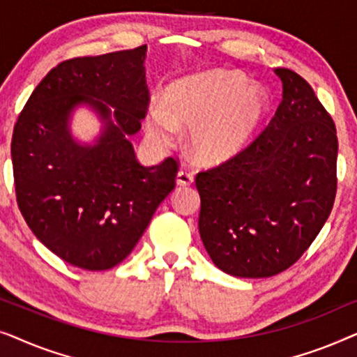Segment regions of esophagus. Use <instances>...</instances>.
<instances>
[{
  "label": "esophagus",
  "mask_w": 357,
  "mask_h": 357,
  "mask_svg": "<svg viewBox=\"0 0 357 357\" xmlns=\"http://www.w3.org/2000/svg\"><path fill=\"white\" fill-rule=\"evenodd\" d=\"M193 183V175L187 172V170H180L177 174V185L180 187H190Z\"/></svg>",
  "instance_id": "obj_1"
}]
</instances>
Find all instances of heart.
<instances>
[{"mask_svg":"<svg viewBox=\"0 0 357 357\" xmlns=\"http://www.w3.org/2000/svg\"><path fill=\"white\" fill-rule=\"evenodd\" d=\"M268 112L270 96L261 84L237 71L213 70L170 86L162 104L149 105L146 130L159 144L174 143L177 130H188L195 158L221 164L250 146Z\"/></svg>","mask_w":357,"mask_h":357,"instance_id":"b5f03b06","label":"heart"}]
</instances>
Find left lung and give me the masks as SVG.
<instances>
[{
	"mask_svg": "<svg viewBox=\"0 0 357 357\" xmlns=\"http://www.w3.org/2000/svg\"><path fill=\"white\" fill-rule=\"evenodd\" d=\"M282 100L263 133L236 158L197 175L199 236L214 265L270 278L299 260L328 219L338 138L304 77L276 68Z\"/></svg>",
	"mask_w": 357,
	"mask_h": 357,
	"instance_id": "obj_1",
	"label": "left lung"
}]
</instances>
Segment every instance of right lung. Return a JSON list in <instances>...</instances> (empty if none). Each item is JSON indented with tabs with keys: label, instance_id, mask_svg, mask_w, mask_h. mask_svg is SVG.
<instances>
[{
	"label": "right lung",
	"instance_id": "obj_1",
	"mask_svg": "<svg viewBox=\"0 0 357 357\" xmlns=\"http://www.w3.org/2000/svg\"><path fill=\"white\" fill-rule=\"evenodd\" d=\"M146 50L141 45L60 63L14 125L19 209L48 250L82 270H110L123 261L175 188L177 160L144 167L130 141L149 104ZM79 106L102 123L92 145L70 133V116Z\"/></svg>",
	"mask_w": 357,
	"mask_h": 357
}]
</instances>
